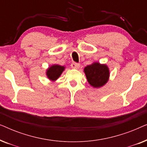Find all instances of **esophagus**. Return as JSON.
Instances as JSON below:
<instances>
[{
  "label": "esophagus",
  "mask_w": 147,
  "mask_h": 147,
  "mask_svg": "<svg viewBox=\"0 0 147 147\" xmlns=\"http://www.w3.org/2000/svg\"><path fill=\"white\" fill-rule=\"evenodd\" d=\"M80 63H76V62H74V63H72L71 64V67L72 68H74V69H78V68L80 67Z\"/></svg>",
  "instance_id": "34e87169"
}]
</instances>
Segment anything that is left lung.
<instances>
[{
    "label": "left lung",
    "instance_id": "8db88e82",
    "mask_svg": "<svg viewBox=\"0 0 147 147\" xmlns=\"http://www.w3.org/2000/svg\"><path fill=\"white\" fill-rule=\"evenodd\" d=\"M88 82L94 88H100L108 82L109 78V69L104 64L97 62L84 68Z\"/></svg>",
    "mask_w": 147,
    "mask_h": 147
}]
</instances>
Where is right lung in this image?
<instances>
[{
  "mask_svg": "<svg viewBox=\"0 0 147 147\" xmlns=\"http://www.w3.org/2000/svg\"><path fill=\"white\" fill-rule=\"evenodd\" d=\"M64 69H65V67L59 65H53L51 66V67L48 68L47 72H46L47 73V78L50 80L55 81V80H57L61 76V74L63 71Z\"/></svg>",
  "mask_w": 147,
  "mask_h": 147,
  "instance_id": "1",
  "label": "right lung"
}]
</instances>
